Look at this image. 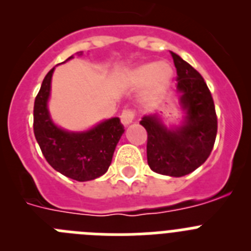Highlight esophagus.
<instances>
[{"mask_svg":"<svg viewBox=\"0 0 251 251\" xmlns=\"http://www.w3.org/2000/svg\"><path fill=\"white\" fill-rule=\"evenodd\" d=\"M134 117H136V113L133 109H124L121 114V121L124 126H128V124L132 123L134 121Z\"/></svg>","mask_w":251,"mask_h":251,"instance_id":"1","label":"esophagus"}]
</instances>
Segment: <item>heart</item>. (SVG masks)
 I'll list each match as a JSON object with an SVG mask.
<instances>
[{"instance_id":"heart-1","label":"heart","mask_w":251,"mask_h":251,"mask_svg":"<svg viewBox=\"0 0 251 251\" xmlns=\"http://www.w3.org/2000/svg\"><path fill=\"white\" fill-rule=\"evenodd\" d=\"M174 77V69L166 61L146 63L132 70L129 80L133 85L142 86L150 83L153 94H161L167 89Z\"/></svg>"}]
</instances>
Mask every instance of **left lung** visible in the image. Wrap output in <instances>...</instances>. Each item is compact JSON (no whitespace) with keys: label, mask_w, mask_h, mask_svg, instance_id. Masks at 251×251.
<instances>
[{"label":"left lung","mask_w":251,"mask_h":251,"mask_svg":"<svg viewBox=\"0 0 251 251\" xmlns=\"http://www.w3.org/2000/svg\"><path fill=\"white\" fill-rule=\"evenodd\" d=\"M177 70L179 103L186 110L182 126L170 129L156 114L139 124L147 130V161L151 170L171 177L191 174L208 158L217 133L212 95L203 77L185 60L171 52Z\"/></svg>","instance_id":"left-lung-1"}]
</instances>
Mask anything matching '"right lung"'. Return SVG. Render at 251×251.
<instances>
[{"instance_id": "obj_1", "label": "right lung", "mask_w": 251, "mask_h": 251, "mask_svg": "<svg viewBox=\"0 0 251 251\" xmlns=\"http://www.w3.org/2000/svg\"><path fill=\"white\" fill-rule=\"evenodd\" d=\"M54 69L44 77L35 99V138L49 165L57 172L80 182L98 178L112 163L117 143L124 133L123 124L119 118L106 119L86 132H68L55 126L48 110Z\"/></svg>"}]
</instances>
